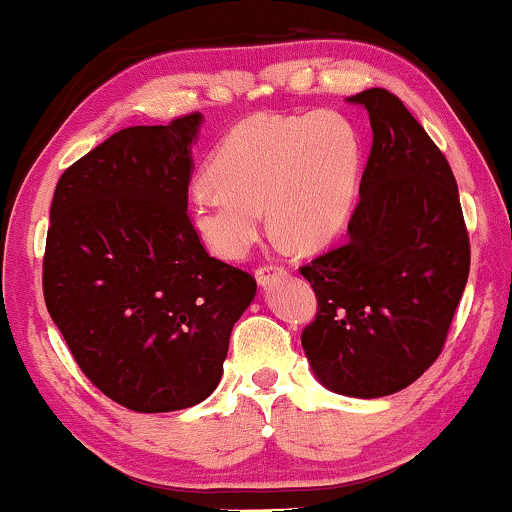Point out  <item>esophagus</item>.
<instances>
[{
	"label": "esophagus",
	"mask_w": 512,
	"mask_h": 512,
	"mask_svg": "<svg viewBox=\"0 0 512 512\" xmlns=\"http://www.w3.org/2000/svg\"><path fill=\"white\" fill-rule=\"evenodd\" d=\"M286 274H288V271L283 269V267H276V264H262V267L255 269L257 283H260V286H269V283L274 281V278H281V276H286Z\"/></svg>",
	"instance_id": "obj_1"
}]
</instances>
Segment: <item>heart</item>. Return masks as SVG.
<instances>
[{"mask_svg":"<svg viewBox=\"0 0 512 512\" xmlns=\"http://www.w3.org/2000/svg\"><path fill=\"white\" fill-rule=\"evenodd\" d=\"M359 167L361 137L345 115H252L212 153L189 224L212 252L238 260L260 236L264 208L295 250H316L345 226Z\"/></svg>","mask_w":512,"mask_h":512,"instance_id":"obj_1","label":"heart"}]
</instances>
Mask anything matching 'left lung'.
<instances>
[{"instance_id": "left-lung-1", "label": "left lung", "mask_w": 512, "mask_h": 512, "mask_svg": "<svg viewBox=\"0 0 512 512\" xmlns=\"http://www.w3.org/2000/svg\"><path fill=\"white\" fill-rule=\"evenodd\" d=\"M373 144L347 238L300 267L316 295L302 347L316 378L347 397L409 387L442 354L468 283L470 238L444 153L399 96H349Z\"/></svg>"}]
</instances>
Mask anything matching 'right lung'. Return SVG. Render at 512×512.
Returning a JSON list of instances; mask_svg holds the SVG:
<instances>
[{
    "label": "right lung",
    "mask_w": 512,
    "mask_h": 512,
    "mask_svg": "<svg viewBox=\"0 0 512 512\" xmlns=\"http://www.w3.org/2000/svg\"><path fill=\"white\" fill-rule=\"evenodd\" d=\"M200 113L115 132L68 167L51 200L44 302L92 385L129 411L208 399L248 271L210 257L189 224Z\"/></svg>",
    "instance_id": "right-lung-1"
}]
</instances>
